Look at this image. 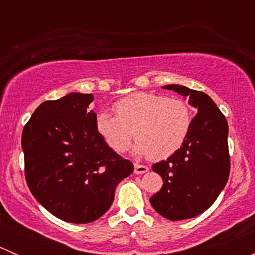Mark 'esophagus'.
<instances>
[{"label":"esophagus","instance_id":"esophagus-1","mask_svg":"<svg viewBox=\"0 0 255 255\" xmlns=\"http://www.w3.org/2000/svg\"><path fill=\"white\" fill-rule=\"evenodd\" d=\"M148 170H149V168L145 165H139V164H135L134 165V174H137V175L148 173Z\"/></svg>","mask_w":255,"mask_h":255}]
</instances>
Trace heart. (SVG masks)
Segmentation results:
<instances>
[{
  "mask_svg": "<svg viewBox=\"0 0 255 255\" xmlns=\"http://www.w3.org/2000/svg\"><path fill=\"white\" fill-rule=\"evenodd\" d=\"M113 110L116 116L97 112L95 125L100 137L116 153L129 149L134 133L137 155L166 159L184 145L191 129V111L177 97L138 92L116 102Z\"/></svg>",
  "mask_w": 255,
  "mask_h": 255,
  "instance_id": "b5f03b06",
  "label": "heart"
}]
</instances>
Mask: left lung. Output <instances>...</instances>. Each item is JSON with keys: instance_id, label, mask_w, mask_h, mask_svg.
Returning a JSON list of instances; mask_svg holds the SVG:
<instances>
[{"instance_id": "1", "label": "left lung", "mask_w": 255, "mask_h": 255, "mask_svg": "<svg viewBox=\"0 0 255 255\" xmlns=\"http://www.w3.org/2000/svg\"><path fill=\"white\" fill-rule=\"evenodd\" d=\"M197 110L184 145L151 166L163 179L161 190L149 199L154 210L171 221L205 212L225 189L230 176L228 125L205 92L182 85H165Z\"/></svg>"}]
</instances>
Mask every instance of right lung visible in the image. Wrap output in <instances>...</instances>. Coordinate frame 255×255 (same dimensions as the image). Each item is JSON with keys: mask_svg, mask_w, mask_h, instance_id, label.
I'll return each mask as SVG.
<instances>
[{"mask_svg": "<svg viewBox=\"0 0 255 255\" xmlns=\"http://www.w3.org/2000/svg\"><path fill=\"white\" fill-rule=\"evenodd\" d=\"M92 94L70 92L38 106L23 128L24 173L33 196L65 222L90 223L111 207L133 164L100 137Z\"/></svg>", "mask_w": 255, "mask_h": 255, "instance_id": "1", "label": "right lung"}]
</instances>
